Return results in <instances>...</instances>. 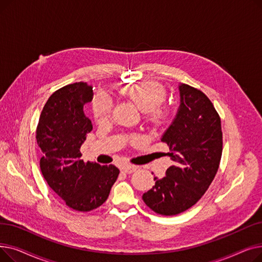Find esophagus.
Returning <instances> with one entry per match:
<instances>
[{
  "instance_id": "obj_1",
  "label": "esophagus",
  "mask_w": 262,
  "mask_h": 262,
  "mask_svg": "<svg viewBox=\"0 0 262 262\" xmlns=\"http://www.w3.org/2000/svg\"><path fill=\"white\" fill-rule=\"evenodd\" d=\"M136 170H137V167L133 166V164H125V166H123V168H122V171L127 173V174L134 173Z\"/></svg>"
}]
</instances>
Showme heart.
<instances>
[{
  "label": "heart",
  "mask_w": 262,
  "mask_h": 262,
  "mask_svg": "<svg viewBox=\"0 0 262 262\" xmlns=\"http://www.w3.org/2000/svg\"><path fill=\"white\" fill-rule=\"evenodd\" d=\"M119 93L132 101L142 113H146L150 121H159L163 113L159 106L166 100V89L159 82L143 80L137 84L121 86ZM92 114L99 124L105 123L110 118L113 104L106 95L99 93L94 95L91 103Z\"/></svg>",
  "instance_id": "b5f03b06"
}]
</instances>
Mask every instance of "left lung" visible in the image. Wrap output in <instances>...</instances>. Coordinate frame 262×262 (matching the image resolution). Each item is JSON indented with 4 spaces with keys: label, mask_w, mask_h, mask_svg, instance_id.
Returning a JSON list of instances; mask_svg holds the SVG:
<instances>
[{
    "label": "left lung",
    "mask_w": 262,
    "mask_h": 262,
    "mask_svg": "<svg viewBox=\"0 0 262 262\" xmlns=\"http://www.w3.org/2000/svg\"><path fill=\"white\" fill-rule=\"evenodd\" d=\"M181 105L161 141L174 161L161 180L142 195L143 202L161 215L182 213L195 205L217 172L223 149L221 119L201 90L180 86Z\"/></svg>",
    "instance_id": "1"
}]
</instances>
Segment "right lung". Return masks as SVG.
<instances>
[{
    "label": "right lung",
    "mask_w": 262,
    "mask_h": 262,
    "mask_svg": "<svg viewBox=\"0 0 262 262\" xmlns=\"http://www.w3.org/2000/svg\"><path fill=\"white\" fill-rule=\"evenodd\" d=\"M92 98V87L82 81L56 90L47 101L36 129L45 180L68 207L80 212L103 205L120 173L114 164L80 159V146L92 130L82 108Z\"/></svg>",
    "instance_id": "1"
}]
</instances>
